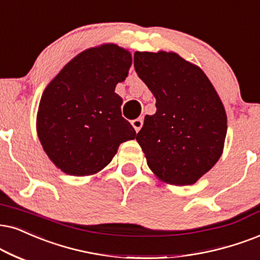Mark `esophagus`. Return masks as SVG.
Here are the masks:
<instances>
[{
	"mask_svg": "<svg viewBox=\"0 0 260 260\" xmlns=\"http://www.w3.org/2000/svg\"><path fill=\"white\" fill-rule=\"evenodd\" d=\"M132 126L134 127V129H136V132L138 133L140 131V128L143 127V119H141V117H138V119L133 120L132 121Z\"/></svg>",
	"mask_w": 260,
	"mask_h": 260,
	"instance_id": "1",
	"label": "esophagus"
}]
</instances>
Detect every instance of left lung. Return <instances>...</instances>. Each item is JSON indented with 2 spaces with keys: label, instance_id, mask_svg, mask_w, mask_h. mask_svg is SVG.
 Instances as JSON below:
<instances>
[{
  "label": "left lung",
  "instance_id": "left-lung-1",
  "mask_svg": "<svg viewBox=\"0 0 260 260\" xmlns=\"http://www.w3.org/2000/svg\"><path fill=\"white\" fill-rule=\"evenodd\" d=\"M134 70L156 98L137 134L147 166L167 183L192 185L222 154L226 115L217 92L175 52L137 51Z\"/></svg>",
  "mask_w": 260,
  "mask_h": 260
}]
</instances>
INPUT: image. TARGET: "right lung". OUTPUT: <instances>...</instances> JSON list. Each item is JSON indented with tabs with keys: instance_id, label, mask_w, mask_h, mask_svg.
I'll use <instances>...</instances> for the list:
<instances>
[{
	"instance_id": "obj_1",
	"label": "right lung",
	"mask_w": 260,
	"mask_h": 260,
	"mask_svg": "<svg viewBox=\"0 0 260 260\" xmlns=\"http://www.w3.org/2000/svg\"><path fill=\"white\" fill-rule=\"evenodd\" d=\"M132 56L115 44L87 49L62 68L39 103L37 132L57 168L74 176L91 175L110 163L136 131L121 114L115 93L127 78Z\"/></svg>"
}]
</instances>
